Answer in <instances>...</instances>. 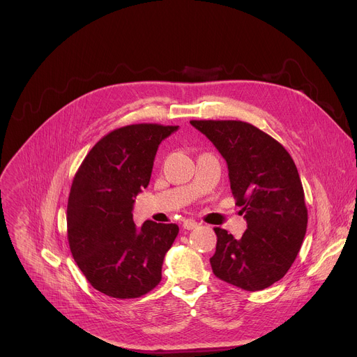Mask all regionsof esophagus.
I'll use <instances>...</instances> for the list:
<instances>
[{"label": "esophagus", "mask_w": 357, "mask_h": 357, "mask_svg": "<svg viewBox=\"0 0 357 357\" xmlns=\"http://www.w3.org/2000/svg\"><path fill=\"white\" fill-rule=\"evenodd\" d=\"M197 226H199V223L195 222L193 219H186V220L183 222V229H185V230H193V229H196Z\"/></svg>", "instance_id": "obj_1"}]
</instances>
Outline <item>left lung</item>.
Segmentation results:
<instances>
[{
	"mask_svg": "<svg viewBox=\"0 0 357 357\" xmlns=\"http://www.w3.org/2000/svg\"><path fill=\"white\" fill-rule=\"evenodd\" d=\"M227 162L230 189L247 222L241 238L216 227L213 274L241 289L280 281L302 245L308 225L303 188L287 149L248 123L192 120Z\"/></svg>",
	"mask_w": 357,
	"mask_h": 357,
	"instance_id": "8db88e82",
	"label": "left lung"
}]
</instances>
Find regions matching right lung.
Here are the masks:
<instances>
[{"mask_svg":"<svg viewBox=\"0 0 357 357\" xmlns=\"http://www.w3.org/2000/svg\"><path fill=\"white\" fill-rule=\"evenodd\" d=\"M178 126L132 124L101 138L77 169L68 200L72 256L93 288L119 299L154 289L179 227L137 229L134 197L148 186L157 151Z\"/></svg>","mask_w":357,"mask_h":357,"instance_id":"1","label":"right lung"}]
</instances>
